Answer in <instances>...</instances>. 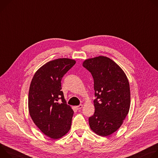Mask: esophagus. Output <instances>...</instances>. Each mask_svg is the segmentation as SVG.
I'll return each instance as SVG.
<instances>
[{"label":"esophagus","mask_w":158,"mask_h":158,"mask_svg":"<svg viewBox=\"0 0 158 158\" xmlns=\"http://www.w3.org/2000/svg\"><path fill=\"white\" fill-rule=\"evenodd\" d=\"M82 107H83V105L80 104V105H79V106H75V108L77 110H80V109H81L82 108Z\"/></svg>","instance_id":"esophagus-1"}]
</instances>
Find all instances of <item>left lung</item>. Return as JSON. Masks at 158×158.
Masks as SVG:
<instances>
[{
	"label": "left lung",
	"mask_w": 158,
	"mask_h": 158,
	"mask_svg": "<svg viewBox=\"0 0 158 158\" xmlns=\"http://www.w3.org/2000/svg\"><path fill=\"white\" fill-rule=\"evenodd\" d=\"M83 66L91 73L94 82L95 112L89 118L90 127L97 134L108 136L122 126L129 113L128 79L121 68L106 56L86 60Z\"/></svg>",
	"instance_id": "8db88e82"
}]
</instances>
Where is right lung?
Masks as SVG:
<instances>
[{
	"instance_id": "add662e5",
	"label": "right lung",
	"mask_w": 158,
	"mask_h": 158,
	"mask_svg": "<svg viewBox=\"0 0 158 158\" xmlns=\"http://www.w3.org/2000/svg\"><path fill=\"white\" fill-rule=\"evenodd\" d=\"M75 63L68 58L49 61L34 74L30 85L31 117L42 132L53 139L61 138L71 127L74 112L64 98L61 81Z\"/></svg>"
}]
</instances>
